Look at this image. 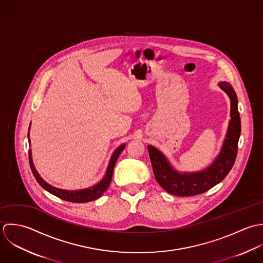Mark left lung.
<instances>
[{"instance_id":"8db88e82","label":"left lung","mask_w":263,"mask_h":263,"mask_svg":"<svg viewBox=\"0 0 263 263\" xmlns=\"http://www.w3.org/2000/svg\"><path fill=\"white\" fill-rule=\"evenodd\" d=\"M218 85L230 97L231 121L221 152L210 166L200 173L180 174L172 168L166 158L158 149L152 145L147 147L155 177L160 187L170 194L193 196L204 193L221 182L235 163L241 134L237 95L229 82H220Z\"/></svg>"}]
</instances>
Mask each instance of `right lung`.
<instances>
[{
    "instance_id": "right-lung-1",
    "label": "right lung",
    "mask_w": 263,
    "mask_h": 263,
    "mask_svg": "<svg viewBox=\"0 0 263 263\" xmlns=\"http://www.w3.org/2000/svg\"><path fill=\"white\" fill-rule=\"evenodd\" d=\"M125 148V144L121 145L119 148H117L112 155V157L109 160L107 170H106V174H105V178L103 179V181H101L99 184H97L96 186L88 188V189H84V190H79V191H67V190H62V189H58L54 188L53 186H51L50 184H48L47 182H45L41 176L39 175V173L36 172V170L34 168V165L32 163V158H31V153L29 151V164H30V168L32 171V174L34 176V178L36 179V181L39 182V184L46 189L47 191H49L50 193L53 194L54 196L66 200V201H70V202H75V203H84V202H89V201H93L96 199H98L99 197H101L105 192V190L108 188L110 181H111V177H112V173H114V167L116 164V161L119 158V156L121 155V153L124 151Z\"/></svg>"
}]
</instances>
